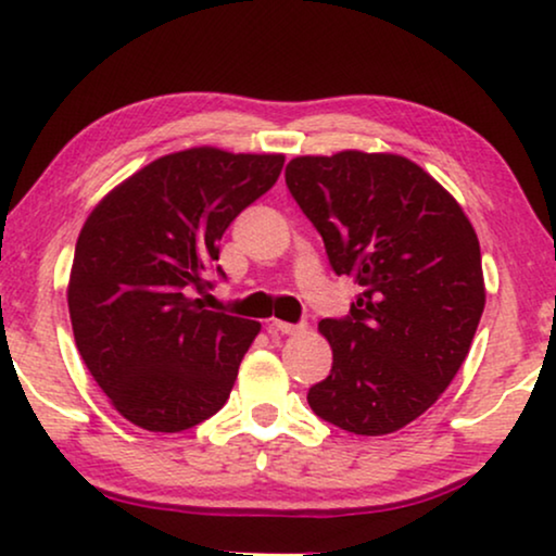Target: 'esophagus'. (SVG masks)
I'll return each mask as SVG.
<instances>
[{"label":"esophagus","instance_id":"obj_1","mask_svg":"<svg viewBox=\"0 0 556 556\" xmlns=\"http://www.w3.org/2000/svg\"><path fill=\"white\" fill-rule=\"evenodd\" d=\"M270 326L276 331H280V333H301L303 329H306V326H303V324H288V321H273Z\"/></svg>","mask_w":556,"mask_h":556}]
</instances>
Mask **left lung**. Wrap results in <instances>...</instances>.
I'll use <instances>...</instances> for the list:
<instances>
[{
	"label": "left lung",
	"instance_id": "left-lung-1",
	"mask_svg": "<svg viewBox=\"0 0 556 556\" xmlns=\"http://www.w3.org/2000/svg\"><path fill=\"white\" fill-rule=\"evenodd\" d=\"M286 187L321 235L333 273L362 288L346 316L318 324L333 364L308 405L354 435L405 428L453 382L481 321L476 230L405 156H295Z\"/></svg>",
	"mask_w": 556,
	"mask_h": 556
}]
</instances>
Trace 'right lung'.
Masks as SVG:
<instances>
[{"label":"right lung","mask_w":556,"mask_h":556,"mask_svg":"<svg viewBox=\"0 0 556 556\" xmlns=\"http://www.w3.org/2000/svg\"><path fill=\"white\" fill-rule=\"evenodd\" d=\"M280 154L187 149L113 189L83 225L67 286L78 352L128 422L181 432L225 405L250 318L204 308L219 238L276 185Z\"/></svg>","instance_id":"1"}]
</instances>
